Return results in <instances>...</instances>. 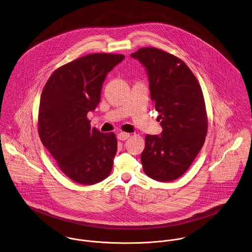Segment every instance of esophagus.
Masks as SVG:
<instances>
[{
    "mask_svg": "<svg viewBox=\"0 0 252 252\" xmlns=\"http://www.w3.org/2000/svg\"><path fill=\"white\" fill-rule=\"evenodd\" d=\"M129 137H130V134H129V133H124V132H121V133H119V134L117 135V139H118L119 141H125V140H127Z\"/></svg>",
    "mask_w": 252,
    "mask_h": 252,
    "instance_id": "obj_1",
    "label": "esophagus"
}]
</instances>
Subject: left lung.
<instances>
[{"label": "left lung", "mask_w": 252, "mask_h": 252, "mask_svg": "<svg viewBox=\"0 0 252 252\" xmlns=\"http://www.w3.org/2000/svg\"><path fill=\"white\" fill-rule=\"evenodd\" d=\"M131 56L146 69L151 101L163 128L161 136H145L144 173L162 182L177 180L193 163L208 133L201 86L186 64L171 53L143 47Z\"/></svg>", "instance_id": "1"}]
</instances>
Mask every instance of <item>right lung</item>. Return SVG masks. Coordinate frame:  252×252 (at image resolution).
Returning a JSON list of instances; mask_svg holds the SVG:
<instances>
[{
	"label": "right lung",
	"instance_id": "add662e5",
	"mask_svg": "<svg viewBox=\"0 0 252 252\" xmlns=\"http://www.w3.org/2000/svg\"><path fill=\"white\" fill-rule=\"evenodd\" d=\"M122 54L93 53L61 66L48 78L39 101L40 141L71 180L91 185L107 179L117 151L114 133L91 128L87 113L100 103L103 82Z\"/></svg>",
	"mask_w": 252,
	"mask_h": 252
}]
</instances>
